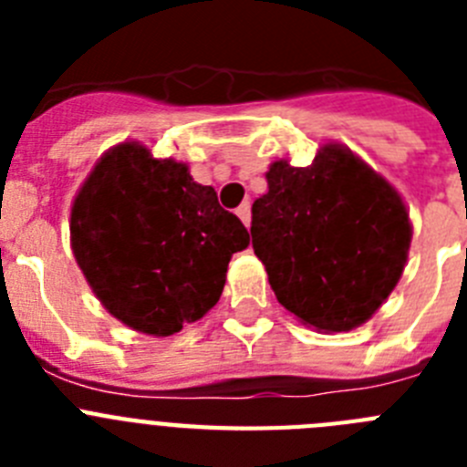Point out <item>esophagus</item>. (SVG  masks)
I'll list each match as a JSON object with an SVG mask.
<instances>
[{"label":"esophagus","mask_w":467,"mask_h":467,"mask_svg":"<svg viewBox=\"0 0 467 467\" xmlns=\"http://www.w3.org/2000/svg\"><path fill=\"white\" fill-rule=\"evenodd\" d=\"M236 214H238V217H241V220H243V224L250 226V203H247V201H245V203L238 205V208H236Z\"/></svg>","instance_id":"esophagus-1"}]
</instances>
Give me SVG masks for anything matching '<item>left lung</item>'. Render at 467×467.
Instances as JSON below:
<instances>
[{"instance_id": "obj_1", "label": "left lung", "mask_w": 467, "mask_h": 467, "mask_svg": "<svg viewBox=\"0 0 467 467\" xmlns=\"http://www.w3.org/2000/svg\"><path fill=\"white\" fill-rule=\"evenodd\" d=\"M266 182L250 234L280 304L323 332L369 320L410 250L398 192L339 144H325L306 168L275 161Z\"/></svg>"}]
</instances>
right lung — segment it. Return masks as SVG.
Wrapping results in <instances>:
<instances>
[{"label":"right lung","mask_w":467,"mask_h":467,"mask_svg":"<svg viewBox=\"0 0 467 467\" xmlns=\"http://www.w3.org/2000/svg\"><path fill=\"white\" fill-rule=\"evenodd\" d=\"M72 250L102 306L123 325L171 337L224 290L250 236L189 168L135 142L107 151L72 205Z\"/></svg>","instance_id":"right-lung-1"}]
</instances>
